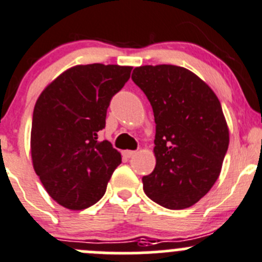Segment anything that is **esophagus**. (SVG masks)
Returning a JSON list of instances; mask_svg holds the SVG:
<instances>
[{
    "label": "esophagus",
    "mask_w": 262,
    "mask_h": 262,
    "mask_svg": "<svg viewBox=\"0 0 262 262\" xmlns=\"http://www.w3.org/2000/svg\"><path fill=\"white\" fill-rule=\"evenodd\" d=\"M135 152H136V151H134V150H123L122 155L125 158H131L132 155H135Z\"/></svg>",
    "instance_id": "esophagus-1"
}]
</instances>
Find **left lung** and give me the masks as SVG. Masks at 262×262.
<instances>
[{
    "mask_svg": "<svg viewBox=\"0 0 262 262\" xmlns=\"http://www.w3.org/2000/svg\"><path fill=\"white\" fill-rule=\"evenodd\" d=\"M135 84L154 112V170L142 177L144 192L159 205L192 206L218 180L229 145V128L210 86L173 64L135 67Z\"/></svg>",
    "mask_w": 262,
    "mask_h": 262,
    "instance_id": "1",
    "label": "left lung"
}]
</instances>
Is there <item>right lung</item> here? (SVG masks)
Returning <instances> with one entry per match:
<instances>
[{"instance_id": "right-lung-1", "label": "right lung", "mask_w": 262, "mask_h": 262, "mask_svg": "<svg viewBox=\"0 0 262 262\" xmlns=\"http://www.w3.org/2000/svg\"><path fill=\"white\" fill-rule=\"evenodd\" d=\"M131 66L76 64L49 82L35 103L30 132L33 168L48 195L70 210L103 198L121 152L99 141L113 95Z\"/></svg>"}]
</instances>
